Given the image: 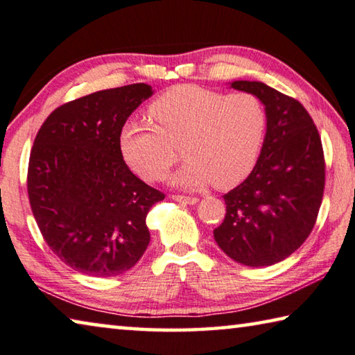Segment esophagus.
Returning a JSON list of instances; mask_svg holds the SVG:
<instances>
[{
    "mask_svg": "<svg viewBox=\"0 0 355 355\" xmlns=\"http://www.w3.org/2000/svg\"><path fill=\"white\" fill-rule=\"evenodd\" d=\"M172 199L180 202V204H189V205H194L199 202L198 198H189V196H182V194H173Z\"/></svg>",
    "mask_w": 355,
    "mask_h": 355,
    "instance_id": "34e87169",
    "label": "esophagus"
}]
</instances>
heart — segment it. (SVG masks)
Wrapping results in <instances>:
<instances>
[{"instance_id": "b5f03b06", "label": "heart", "mask_w": 355, "mask_h": 355, "mask_svg": "<svg viewBox=\"0 0 355 355\" xmlns=\"http://www.w3.org/2000/svg\"><path fill=\"white\" fill-rule=\"evenodd\" d=\"M155 125L129 120L120 148L134 172L150 182L164 178L178 159H188L173 177L183 188H232L250 175L267 134V110L251 93L226 94L196 85L173 87L148 107Z\"/></svg>"}]
</instances>
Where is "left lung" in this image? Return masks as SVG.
I'll list each match as a JSON object with an SVG mask.
<instances>
[{
    "mask_svg": "<svg viewBox=\"0 0 355 355\" xmlns=\"http://www.w3.org/2000/svg\"><path fill=\"white\" fill-rule=\"evenodd\" d=\"M230 87L261 99L268 123L252 172L224 194L226 216L213 235L234 261L267 267L299 250L316 224L325 187L322 142L297 99L262 82Z\"/></svg>",
    "mask_w": 355,
    "mask_h": 355,
    "instance_id": "left-lung-1",
    "label": "left lung"
}]
</instances>
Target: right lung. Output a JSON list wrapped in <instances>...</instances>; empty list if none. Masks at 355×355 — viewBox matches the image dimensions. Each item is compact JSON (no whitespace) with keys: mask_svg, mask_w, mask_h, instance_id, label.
I'll list each match as a JSON object with an SVG mask.
<instances>
[{"mask_svg":"<svg viewBox=\"0 0 355 355\" xmlns=\"http://www.w3.org/2000/svg\"><path fill=\"white\" fill-rule=\"evenodd\" d=\"M147 83L69 101L42 123L28 164V198L44 240L66 266L107 278L136 266L150 243L147 215L166 198L129 171L120 148Z\"/></svg>","mask_w":355,"mask_h":355,"instance_id":"add662e5","label":"right lung"}]
</instances>
